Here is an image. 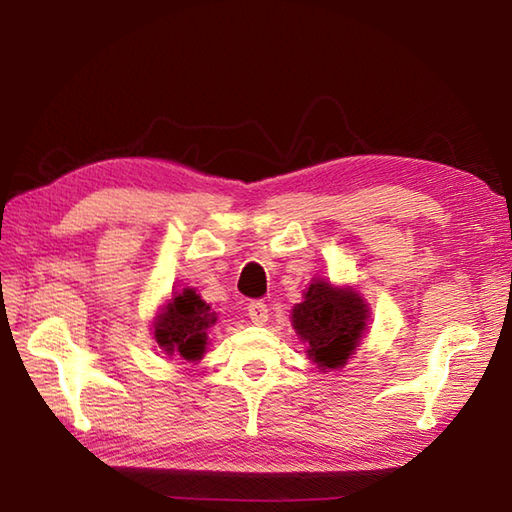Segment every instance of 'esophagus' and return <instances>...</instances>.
<instances>
[{
	"instance_id": "1",
	"label": "esophagus",
	"mask_w": 512,
	"mask_h": 512,
	"mask_svg": "<svg viewBox=\"0 0 512 512\" xmlns=\"http://www.w3.org/2000/svg\"><path fill=\"white\" fill-rule=\"evenodd\" d=\"M248 317L255 325H264L268 321V306L262 301H253L248 306Z\"/></svg>"
}]
</instances>
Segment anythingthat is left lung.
<instances>
[{
	"label": "left lung",
	"instance_id": "1",
	"mask_svg": "<svg viewBox=\"0 0 512 512\" xmlns=\"http://www.w3.org/2000/svg\"><path fill=\"white\" fill-rule=\"evenodd\" d=\"M369 303L354 286H334L314 277L303 301L290 312L292 328L306 343V354L321 372L347 365L361 345L369 323Z\"/></svg>",
	"mask_w": 512,
	"mask_h": 512
}]
</instances>
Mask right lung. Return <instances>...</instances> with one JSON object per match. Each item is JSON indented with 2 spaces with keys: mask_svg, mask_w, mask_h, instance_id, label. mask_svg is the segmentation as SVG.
<instances>
[{
  "mask_svg": "<svg viewBox=\"0 0 512 512\" xmlns=\"http://www.w3.org/2000/svg\"><path fill=\"white\" fill-rule=\"evenodd\" d=\"M215 323L217 314L195 288H182L162 303L151 321V334L162 354L195 363L206 354L209 330Z\"/></svg>",
  "mask_w": 512,
  "mask_h": 512,
  "instance_id": "right-lung-1",
  "label": "right lung"
}]
</instances>
